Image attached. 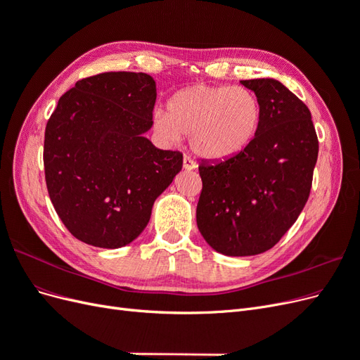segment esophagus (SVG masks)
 Segmentation results:
<instances>
[{
    "instance_id": "esophagus-1",
    "label": "esophagus",
    "mask_w": 360,
    "mask_h": 360,
    "mask_svg": "<svg viewBox=\"0 0 360 360\" xmlns=\"http://www.w3.org/2000/svg\"><path fill=\"white\" fill-rule=\"evenodd\" d=\"M183 168L186 169V171H192V169H195L197 168V162H195L192 158H189V156H184L183 158Z\"/></svg>"
}]
</instances>
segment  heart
<instances>
[{"instance_id":"obj_1","label":"heart","mask_w":360,"mask_h":360,"mask_svg":"<svg viewBox=\"0 0 360 360\" xmlns=\"http://www.w3.org/2000/svg\"><path fill=\"white\" fill-rule=\"evenodd\" d=\"M261 123V103L245 86L192 85L171 97L168 112L158 110L156 132L169 144L191 135V147L207 160L230 159L252 143Z\"/></svg>"}]
</instances>
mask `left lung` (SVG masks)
Listing matches in <instances>:
<instances>
[{
    "mask_svg": "<svg viewBox=\"0 0 360 360\" xmlns=\"http://www.w3.org/2000/svg\"><path fill=\"white\" fill-rule=\"evenodd\" d=\"M261 103L259 129L242 153L200 163L197 224L228 257L263 254L296 222L308 201L319 158L311 112L274 78L240 81Z\"/></svg>",
    "mask_w": 360,
    "mask_h": 360,
    "instance_id": "obj_1",
    "label": "left lung"
}]
</instances>
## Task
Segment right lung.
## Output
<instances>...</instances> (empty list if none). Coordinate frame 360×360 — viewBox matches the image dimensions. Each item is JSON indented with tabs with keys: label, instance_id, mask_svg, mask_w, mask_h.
<instances>
[{
	"label": "right lung",
	"instance_id": "obj_1",
	"mask_svg": "<svg viewBox=\"0 0 360 360\" xmlns=\"http://www.w3.org/2000/svg\"><path fill=\"white\" fill-rule=\"evenodd\" d=\"M155 103V79L135 72L90 76L60 97L43 163L53 209L78 240L105 249L134 242L181 171L180 151L160 150L144 135Z\"/></svg>",
	"mask_w": 360,
	"mask_h": 360
}]
</instances>
